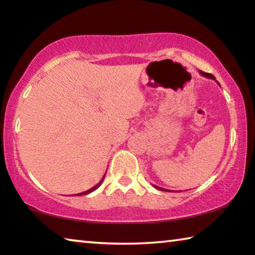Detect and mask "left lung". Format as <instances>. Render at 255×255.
Segmentation results:
<instances>
[{
  "label": "left lung",
  "mask_w": 255,
  "mask_h": 255,
  "mask_svg": "<svg viewBox=\"0 0 255 255\" xmlns=\"http://www.w3.org/2000/svg\"><path fill=\"white\" fill-rule=\"evenodd\" d=\"M199 73H200V74H201L202 76L207 77V79H211V80H215V81H216L215 76H214V75H211V74H209V73H205V72H202V71H199ZM217 83H218V82H217ZM218 84H219V83H218ZM153 187H154V188H156L157 190H161V191H167L166 189H163V188H161V187H157V185H155V184H153Z\"/></svg>",
  "instance_id": "obj_1"
}]
</instances>
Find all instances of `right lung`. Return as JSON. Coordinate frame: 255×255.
<instances>
[{"mask_svg":"<svg viewBox=\"0 0 255 255\" xmlns=\"http://www.w3.org/2000/svg\"><path fill=\"white\" fill-rule=\"evenodd\" d=\"M105 176H106V174L105 175H103V178L101 179V181H100V182H99L98 184H96V185H94V187L93 188H91V189H89V190H86V191H84V192H81V193H77V195L76 196H84V195H88V193H91V192H93L94 191V190H97L99 187H100V185H101V183L103 182V179H105Z\"/></svg>","mask_w":255,"mask_h":255,"instance_id":"1","label":"right lung"}]
</instances>
